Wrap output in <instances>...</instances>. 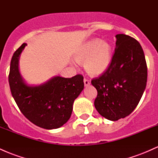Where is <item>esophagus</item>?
<instances>
[{
	"label": "esophagus",
	"mask_w": 158,
	"mask_h": 158,
	"mask_svg": "<svg viewBox=\"0 0 158 158\" xmlns=\"http://www.w3.org/2000/svg\"><path fill=\"white\" fill-rule=\"evenodd\" d=\"M84 84L85 86H88V85H90V81L87 79H84Z\"/></svg>",
	"instance_id": "esophagus-1"
}]
</instances>
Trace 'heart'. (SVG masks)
<instances>
[{"instance_id":"1","label":"heart","mask_w":158,"mask_h":158,"mask_svg":"<svg viewBox=\"0 0 158 158\" xmlns=\"http://www.w3.org/2000/svg\"><path fill=\"white\" fill-rule=\"evenodd\" d=\"M112 47L108 41L91 39L77 50L74 57L78 62L84 61V68L90 75L98 76L108 70L112 61Z\"/></svg>"}]
</instances>
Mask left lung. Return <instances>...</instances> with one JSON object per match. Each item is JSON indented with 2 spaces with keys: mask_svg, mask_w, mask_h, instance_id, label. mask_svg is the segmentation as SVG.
Here are the masks:
<instances>
[{
  "mask_svg": "<svg viewBox=\"0 0 158 158\" xmlns=\"http://www.w3.org/2000/svg\"><path fill=\"white\" fill-rule=\"evenodd\" d=\"M116 39L110 67L91 81L97 90L96 109L111 121L125 118L135 109L147 82V65L140 44L124 34H117Z\"/></svg>",
  "mask_w": 158,
  "mask_h": 158,
  "instance_id": "left-lung-1",
  "label": "left lung"
}]
</instances>
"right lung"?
<instances>
[{"instance_id": "right-lung-1", "label": "right lung", "mask_w": 158, "mask_h": 158, "mask_svg": "<svg viewBox=\"0 0 158 158\" xmlns=\"http://www.w3.org/2000/svg\"><path fill=\"white\" fill-rule=\"evenodd\" d=\"M25 46L23 43L11 60L9 83L12 97L21 113L35 126L45 129L60 128L70 119L74 100L84 89L83 77L56 76L39 85L27 84L19 68Z\"/></svg>"}]
</instances>
